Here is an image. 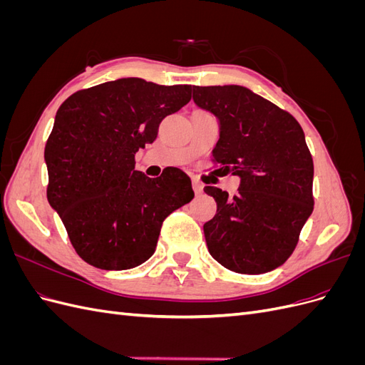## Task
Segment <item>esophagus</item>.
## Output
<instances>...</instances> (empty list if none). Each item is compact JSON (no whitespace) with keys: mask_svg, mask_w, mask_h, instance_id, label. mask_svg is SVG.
Here are the masks:
<instances>
[{"mask_svg":"<svg viewBox=\"0 0 365 365\" xmlns=\"http://www.w3.org/2000/svg\"><path fill=\"white\" fill-rule=\"evenodd\" d=\"M193 190L196 195H201L204 190V185L200 181H193Z\"/></svg>","mask_w":365,"mask_h":365,"instance_id":"esophagus-1","label":"esophagus"}]
</instances>
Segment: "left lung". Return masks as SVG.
<instances>
[{
	"mask_svg": "<svg viewBox=\"0 0 365 365\" xmlns=\"http://www.w3.org/2000/svg\"><path fill=\"white\" fill-rule=\"evenodd\" d=\"M193 101L219 118L213 164L240 176L233 197L204 187L217 204L204 224L210 254L240 274L279 268L314 210V161L300 123L245 86H193Z\"/></svg>",
	"mask_w": 365,
	"mask_h": 365,
	"instance_id": "8db88e82",
	"label": "left lung"
}]
</instances>
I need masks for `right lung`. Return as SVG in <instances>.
<instances>
[{
  "mask_svg": "<svg viewBox=\"0 0 365 365\" xmlns=\"http://www.w3.org/2000/svg\"><path fill=\"white\" fill-rule=\"evenodd\" d=\"M192 85H157L138 77L71 94L47 140V197L81 259L96 268H135L155 251L160 230L193 200L180 169L148 178L135 152L157 138L161 120L190 102Z\"/></svg>",
  "mask_w": 365,
  "mask_h": 365,
  "instance_id": "obj_1",
  "label": "right lung"
}]
</instances>
